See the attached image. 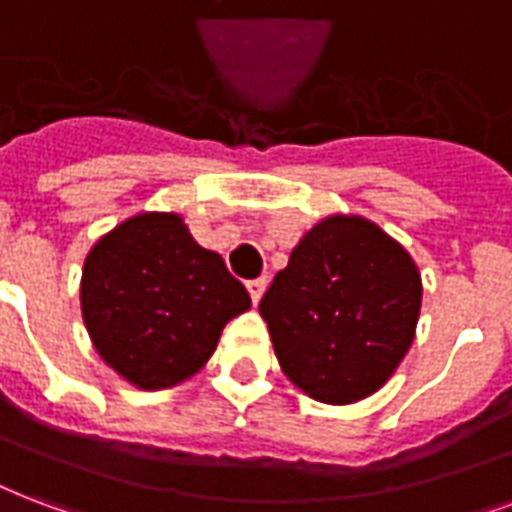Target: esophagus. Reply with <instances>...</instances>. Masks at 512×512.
<instances>
[{
    "instance_id": "1",
    "label": "esophagus",
    "mask_w": 512,
    "mask_h": 512,
    "mask_svg": "<svg viewBox=\"0 0 512 512\" xmlns=\"http://www.w3.org/2000/svg\"><path fill=\"white\" fill-rule=\"evenodd\" d=\"M264 291H267V278H256L248 283V294H251L253 305H259L261 297H264Z\"/></svg>"
}]
</instances>
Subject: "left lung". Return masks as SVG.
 I'll list each match as a JSON object with an SVG mask.
<instances>
[{
	"label": "left lung",
	"instance_id": "1",
	"mask_svg": "<svg viewBox=\"0 0 512 512\" xmlns=\"http://www.w3.org/2000/svg\"><path fill=\"white\" fill-rule=\"evenodd\" d=\"M421 272L361 215H326L302 234L259 313L280 370L307 397L351 405L397 372L416 337Z\"/></svg>",
	"mask_w": 512,
	"mask_h": 512
}]
</instances>
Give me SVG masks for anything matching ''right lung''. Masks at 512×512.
I'll list each match as a JSON object with an SVG mask.
<instances>
[{
  "label": "right lung",
  "instance_id": "right-lung-1",
  "mask_svg": "<svg viewBox=\"0 0 512 512\" xmlns=\"http://www.w3.org/2000/svg\"><path fill=\"white\" fill-rule=\"evenodd\" d=\"M251 297L180 213H137L83 261L80 313L107 367L142 391L194 378Z\"/></svg>",
  "mask_w": 512,
  "mask_h": 512
}]
</instances>
